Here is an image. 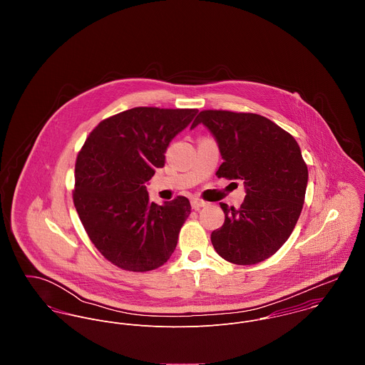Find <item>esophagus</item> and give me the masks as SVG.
Segmentation results:
<instances>
[{
    "instance_id": "34e87169",
    "label": "esophagus",
    "mask_w": 365,
    "mask_h": 365,
    "mask_svg": "<svg viewBox=\"0 0 365 365\" xmlns=\"http://www.w3.org/2000/svg\"><path fill=\"white\" fill-rule=\"evenodd\" d=\"M205 205H207V202L202 201V200H198V198L191 200V207L194 209L202 208V207H205Z\"/></svg>"
}]
</instances>
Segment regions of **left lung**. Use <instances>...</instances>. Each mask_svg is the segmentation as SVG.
Returning a JSON list of instances; mask_svg holds the SVG:
<instances>
[{
	"label": "left lung",
	"mask_w": 365,
	"mask_h": 365,
	"mask_svg": "<svg viewBox=\"0 0 365 365\" xmlns=\"http://www.w3.org/2000/svg\"><path fill=\"white\" fill-rule=\"evenodd\" d=\"M204 123L223 163L216 175L243 180L240 208L220 204L225 223L210 235L216 253L252 265L275 255L291 236L305 201L308 167L299 145L272 120L232 110H201L191 128Z\"/></svg>",
	"instance_id": "left-lung-1"
}]
</instances>
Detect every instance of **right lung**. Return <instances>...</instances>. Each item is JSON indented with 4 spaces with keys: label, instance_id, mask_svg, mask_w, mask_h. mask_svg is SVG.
Instances as JSON below:
<instances>
[{
    "label": "right lung",
    "instance_id": "add662e5",
    "mask_svg": "<svg viewBox=\"0 0 365 365\" xmlns=\"http://www.w3.org/2000/svg\"><path fill=\"white\" fill-rule=\"evenodd\" d=\"M198 109L138 106L106 118L76 160L73 201L94 246L113 265L135 272L161 267L174 253L191 213L177 197L150 202L146 182L164 167L170 142Z\"/></svg>",
    "mask_w": 365,
    "mask_h": 365
}]
</instances>
